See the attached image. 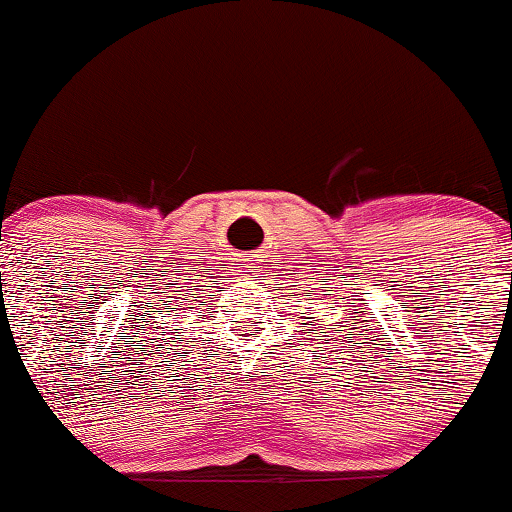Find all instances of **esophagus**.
Returning <instances> with one entry per match:
<instances>
[{
  "label": "esophagus",
  "mask_w": 512,
  "mask_h": 512,
  "mask_svg": "<svg viewBox=\"0 0 512 512\" xmlns=\"http://www.w3.org/2000/svg\"><path fill=\"white\" fill-rule=\"evenodd\" d=\"M242 270L240 272H256V268H261V265L254 263V261H247V263H240Z\"/></svg>",
  "instance_id": "obj_1"
}]
</instances>
